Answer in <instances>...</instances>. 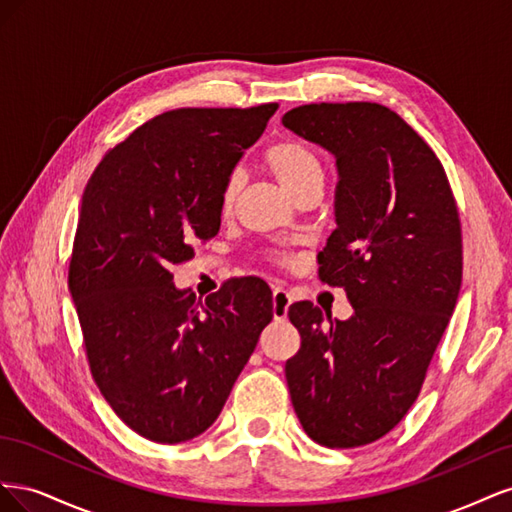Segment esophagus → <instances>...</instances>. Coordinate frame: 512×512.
Wrapping results in <instances>:
<instances>
[{
  "instance_id": "1",
  "label": "esophagus",
  "mask_w": 512,
  "mask_h": 512,
  "mask_svg": "<svg viewBox=\"0 0 512 512\" xmlns=\"http://www.w3.org/2000/svg\"><path fill=\"white\" fill-rule=\"evenodd\" d=\"M290 303H292L290 292L286 288H275L273 290V318L275 320H286Z\"/></svg>"
}]
</instances>
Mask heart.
<instances>
[{
  "label": "heart",
  "mask_w": 512,
  "mask_h": 512,
  "mask_svg": "<svg viewBox=\"0 0 512 512\" xmlns=\"http://www.w3.org/2000/svg\"><path fill=\"white\" fill-rule=\"evenodd\" d=\"M265 164L269 166V170L273 173V177L280 181L282 188L286 192H290L292 196H297L301 190H305L307 185L318 183L324 177V168L320 158L316 153L305 147L299 141H280L273 143L267 151H265ZM241 188V173L235 168L224 177L222 188H220V200L218 207L222 215H228L235 207V200ZM267 258L275 265H290L292 262V254L275 250L269 252Z\"/></svg>",
  "instance_id": "obj_1"
}]
</instances>
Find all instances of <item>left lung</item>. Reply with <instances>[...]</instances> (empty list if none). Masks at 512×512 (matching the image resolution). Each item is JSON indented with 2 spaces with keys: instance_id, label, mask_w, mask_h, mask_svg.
<instances>
[{
  "instance_id": "left-lung-1",
  "label": "left lung",
  "mask_w": 512,
  "mask_h": 512,
  "mask_svg": "<svg viewBox=\"0 0 512 512\" xmlns=\"http://www.w3.org/2000/svg\"><path fill=\"white\" fill-rule=\"evenodd\" d=\"M282 123L337 160V228L318 277L354 307L324 324L312 301L290 305L301 335L286 361L290 399L314 442L365 446L408 414L453 316L463 271L457 203L436 153L391 108L305 104Z\"/></svg>"
}]
</instances>
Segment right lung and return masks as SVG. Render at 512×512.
I'll use <instances>...</instances> for the list:
<instances>
[{"mask_svg": "<svg viewBox=\"0 0 512 512\" xmlns=\"http://www.w3.org/2000/svg\"><path fill=\"white\" fill-rule=\"evenodd\" d=\"M275 111H166L106 151L85 185L68 286L87 363L115 414L151 442L213 425L273 318L258 277L203 301L177 290L170 269L218 235L222 181Z\"/></svg>", "mask_w": 512, "mask_h": 512, "instance_id": "1", "label": "right lung"}]
</instances>
